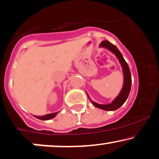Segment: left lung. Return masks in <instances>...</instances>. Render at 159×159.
I'll return each instance as SVG.
<instances>
[{
    "instance_id": "8db88e82",
    "label": "left lung",
    "mask_w": 159,
    "mask_h": 159,
    "mask_svg": "<svg viewBox=\"0 0 159 159\" xmlns=\"http://www.w3.org/2000/svg\"><path fill=\"white\" fill-rule=\"evenodd\" d=\"M99 47H102V48H105L107 49H108L110 52H111L115 54L116 57L118 58L119 62H120L121 68H122L123 70V76H124V84H123V87L121 89L119 94L117 96V97L113 100L112 102L107 104V105H100V104H98L95 102L92 101L90 99L89 96V97L90 101L91 102V103L94 105L95 107H98V108H100L104 111H116L118 108H119L123 104L125 103V102L127 100V97H128L129 93H130V89H131V83H132V80H131V74L130 68L126 61L125 60L124 57H123L122 54H121V52H119V50L116 48V46L115 45L109 42V41L105 40L102 41L99 45ZM88 94V93H87Z\"/></svg>"
}]
</instances>
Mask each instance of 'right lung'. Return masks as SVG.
<instances>
[{"mask_svg":"<svg viewBox=\"0 0 159 159\" xmlns=\"http://www.w3.org/2000/svg\"><path fill=\"white\" fill-rule=\"evenodd\" d=\"M59 112L57 113H49V114H46L44 116H34V117L38 118L40 120H49V119H52L56 116V115Z\"/></svg>","mask_w":159,"mask_h":159,"instance_id":"add662e5","label":"right lung"}]
</instances>
